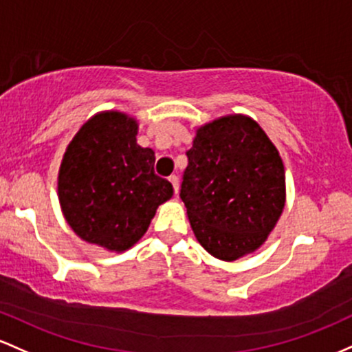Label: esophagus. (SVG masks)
Segmentation results:
<instances>
[{
	"instance_id": "obj_1",
	"label": "esophagus",
	"mask_w": 352,
	"mask_h": 352,
	"mask_svg": "<svg viewBox=\"0 0 352 352\" xmlns=\"http://www.w3.org/2000/svg\"><path fill=\"white\" fill-rule=\"evenodd\" d=\"M169 181H171L173 188H175V192L177 195V191H179V177H177L176 175H173V176H169Z\"/></svg>"
}]
</instances>
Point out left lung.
I'll list each match as a JSON object with an SVG mask.
<instances>
[{
    "mask_svg": "<svg viewBox=\"0 0 352 352\" xmlns=\"http://www.w3.org/2000/svg\"><path fill=\"white\" fill-rule=\"evenodd\" d=\"M186 156L179 196L201 246L223 261L258 250L286 201L283 160L261 126L219 118L197 129Z\"/></svg>",
    "mask_w": 352,
    "mask_h": 352,
    "instance_id": "left-lung-1",
    "label": "left lung"
}]
</instances>
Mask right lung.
Returning a JSON list of instances; mask_svg holds the SVG:
<instances>
[{
    "instance_id": "right-lung-1",
    "label": "right lung",
    "mask_w": 352,
    "mask_h": 352,
    "mask_svg": "<svg viewBox=\"0 0 352 352\" xmlns=\"http://www.w3.org/2000/svg\"><path fill=\"white\" fill-rule=\"evenodd\" d=\"M138 123L104 111L81 126L58 176L63 214L82 241L126 251L143 238L173 184L155 173V151L136 143Z\"/></svg>"
}]
</instances>
